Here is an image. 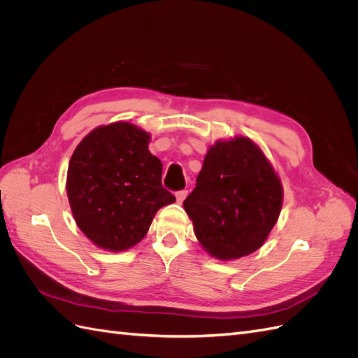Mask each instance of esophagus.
<instances>
[{"mask_svg":"<svg viewBox=\"0 0 358 358\" xmlns=\"http://www.w3.org/2000/svg\"><path fill=\"white\" fill-rule=\"evenodd\" d=\"M187 194H188V191L187 189H182V191H178L175 196H176V200H178V203H182L183 200H185V197H187Z\"/></svg>","mask_w":358,"mask_h":358,"instance_id":"obj_1","label":"esophagus"}]
</instances>
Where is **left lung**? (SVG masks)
<instances>
[{
	"mask_svg": "<svg viewBox=\"0 0 358 358\" xmlns=\"http://www.w3.org/2000/svg\"><path fill=\"white\" fill-rule=\"evenodd\" d=\"M282 200V182L262 148L249 137L236 136L208 149L183 209L204 251L230 262L264 245Z\"/></svg>",
	"mask_w": 358,
	"mask_h": 358,
	"instance_id": "1",
	"label": "left lung"
}]
</instances>
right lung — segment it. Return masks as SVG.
I'll use <instances>...</instances> for the list:
<instances>
[{
    "mask_svg": "<svg viewBox=\"0 0 358 358\" xmlns=\"http://www.w3.org/2000/svg\"><path fill=\"white\" fill-rule=\"evenodd\" d=\"M150 134L129 122L100 125L74 149L67 197L74 221L104 251L121 252L146 236L155 213L175 203L162 188V162L149 152Z\"/></svg>",
    "mask_w": 358,
    "mask_h": 358,
    "instance_id": "obj_1",
    "label": "right lung"
}]
</instances>
